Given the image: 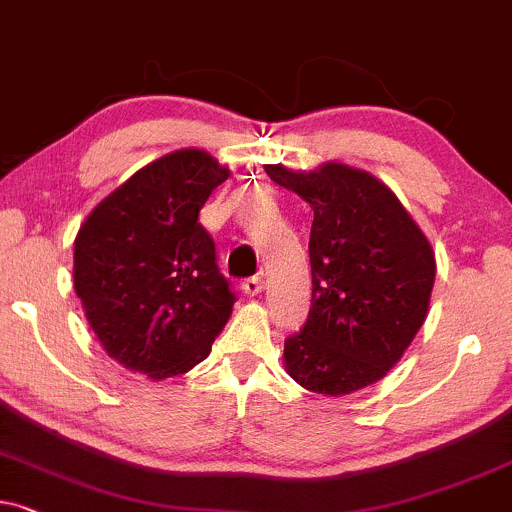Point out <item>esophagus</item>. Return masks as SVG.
I'll return each instance as SVG.
<instances>
[{
    "label": "esophagus",
    "instance_id": "obj_1",
    "mask_svg": "<svg viewBox=\"0 0 512 512\" xmlns=\"http://www.w3.org/2000/svg\"><path fill=\"white\" fill-rule=\"evenodd\" d=\"M263 287H266V282H263V277H261V275L246 277V280L242 282V289H244V294H249V296H256V294H261V292H263Z\"/></svg>",
    "mask_w": 512,
    "mask_h": 512
}]
</instances>
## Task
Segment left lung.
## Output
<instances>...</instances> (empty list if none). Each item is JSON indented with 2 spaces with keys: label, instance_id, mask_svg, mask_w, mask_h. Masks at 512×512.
<instances>
[{
  "label": "left lung",
  "instance_id": "left-lung-1",
  "mask_svg": "<svg viewBox=\"0 0 512 512\" xmlns=\"http://www.w3.org/2000/svg\"><path fill=\"white\" fill-rule=\"evenodd\" d=\"M266 173L313 208L311 311L285 339L289 377L325 396L382 380L427 318L437 275L430 242L365 170L325 163L313 173Z\"/></svg>",
  "mask_w": 512,
  "mask_h": 512
}]
</instances>
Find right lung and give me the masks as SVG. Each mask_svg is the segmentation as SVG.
<instances>
[{
	"mask_svg": "<svg viewBox=\"0 0 512 512\" xmlns=\"http://www.w3.org/2000/svg\"><path fill=\"white\" fill-rule=\"evenodd\" d=\"M227 168L182 149L137 170L75 237V294L123 368L151 380L204 361L237 301L199 211Z\"/></svg>",
	"mask_w": 512,
	"mask_h": 512,
	"instance_id": "obj_1",
	"label": "right lung"
}]
</instances>
